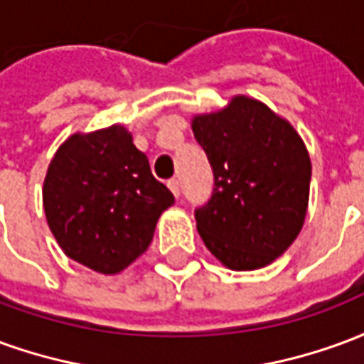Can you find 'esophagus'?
<instances>
[{
    "label": "esophagus",
    "mask_w": 364,
    "mask_h": 364,
    "mask_svg": "<svg viewBox=\"0 0 364 364\" xmlns=\"http://www.w3.org/2000/svg\"><path fill=\"white\" fill-rule=\"evenodd\" d=\"M167 187L171 189V193H173L175 197H179L181 189H179V181H177V179H169V181H167Z\"/></svg>",
    "instance_id": "1"
}]
</instances>
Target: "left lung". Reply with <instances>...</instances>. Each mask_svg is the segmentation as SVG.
I'll return each mask as SVG.
<instances>
[{
	"instance_id": "obj_1",
	"label": "left lung",
	"mask_w": 364,
	"mask_h": 364,
	"mask_svg": "<svg viewBox=\"0 0 364 364\" xmlns=\"http://www.w3.org/2000/svg\"><path fill=\"white\" fill-rule=\"evenodd\" d=\"M193 134L214 173L213 197L195 210L208 252L236 271L273 263L306 218L312 164L302 138L267 105L244 95L195 117Z\"/></svg>"
}]
</instances>
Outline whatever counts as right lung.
Segmentation results:
<instances>
[{"mask_svg": "<svg viewBox=\"0 0 364 364\" xmlns=\"http://www.w3.org/2000/svg\"><path fill=\"white\" fill-rule=\"evenodd\" d=\"M173 203L120 124L70 136L54 154L43 189L60 247L103 274L120 273L148 250L158 218Z\"/></svg>", "mask_w": 364, "mask_h": 364, "instance_id": "1", "label": "right lung"}]
</instances>
